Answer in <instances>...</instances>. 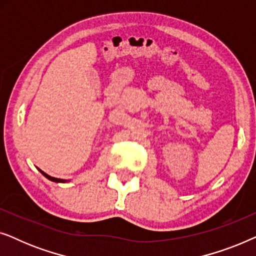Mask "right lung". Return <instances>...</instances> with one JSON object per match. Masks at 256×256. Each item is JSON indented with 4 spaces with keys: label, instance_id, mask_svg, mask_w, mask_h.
<instances>
[{
    "label": "right lung",
    "instance_id": "add662e5",
    "mask_svg": "<svg viewBox=\"0 0 256 256\" xmlns=\"http://www.w3.org/2000/svg\"><path fill=\"white\" fill-rule=\"evenodd\" d=\"M40 172L44 174L45 177L48 178V180H52V182H56V183H65V180H59V178H54V177H51V176H48V174H46L45 172H43V171L40 170Z\"/></svg>",
    "mask_w": 256,
    "mask_h": 256
}]
</instances>
